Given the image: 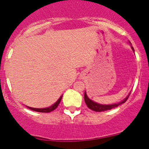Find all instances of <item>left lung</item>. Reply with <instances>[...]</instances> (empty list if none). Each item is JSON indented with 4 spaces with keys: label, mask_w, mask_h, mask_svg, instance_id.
<instances>
[{
    "label": "left lung",
    "mask_w": 149,
    "mask_h": 149,
    "mask_svg": "<svg viewBox=\"0 0 149 149\" xmlns=\"http://www.w3.org/2000/svg\"><path fill=\"white\" fill-rule=\"evenodd\" d=\"M132 50L134 52V48L132 47ZM130 95V93L128 95V96H127V97H125V99H124L123 100L121 101V102H118V103H117V104H102L97 103V102H93V100H91L88 97L87 94H86V92H85V94H84V100H85V102H86V104H87L88 108L92 109V110H93V111H95V112H102V111L109 110V109H111L112 108H115V107H118L119 105H120L121 104L125 103L126 101L127 100V99H128Z\"/></svg>",
    "instance_id": "obj_1"
}]
</instances>
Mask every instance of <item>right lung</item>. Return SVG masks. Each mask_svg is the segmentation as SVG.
<instances>
[{"mask_svg":"<svg viewBox=\"0 0 149 149\" xmlns=\"http://www.w3.org/2000/svg\"><path fill=\"white\" fill-rule=\"evenodd\" d=\"M61 98H62V95L61 96V97H59V99H58V100H57L56 102H55V103L53 104V105H52V106H51V107H47V108H33V107H28V106H27V107H28L29 109H32V110L35 111V112H52V111L54 110V109H56L57 107H58V104H59L60 102H61Z\"/></svg>","mask_w":149,"mask_h":149,"instance_id":"add662e5","label":"right lung"}]
</instances>
